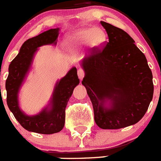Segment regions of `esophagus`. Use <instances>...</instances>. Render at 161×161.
Instances as JSON below:
<instances>
[{
    "instance_id": "obj_1",
    "label": "esophagus",
    "mask_w": 161,
    "mask_h": 161,
    "mask_svg": "<svg viewBox=\"0 0 161 161\" xmlns=\"http://www.w3.org/2000/svg\"><path fill=\"white\" fill-rule=\"evenodd\" d=\"M77 74H78V77H79L80 80H82L85 76V72H84L83 69L81 68H79L77 70Z\"/></svg>"
}]
</instances>
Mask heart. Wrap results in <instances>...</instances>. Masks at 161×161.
I'll list each match as a JSON object with an SVG mask.
<instances>
[{"label":"heart","instance_id":"b5f03b06","mask_svg":"<svg viewBox=\"0 0 161 161\" xmlns=\"http://www.w3.org/2000/svg\"><path fill=\"white\" fill-rule=\"evenodd\" d=\"M106 39V35L100 28L85 27L78 30L67 36V43L70 47H78L89 43L98 47Z\"/></svg>","mask_w":161,"mask_h":161}]
</instances>
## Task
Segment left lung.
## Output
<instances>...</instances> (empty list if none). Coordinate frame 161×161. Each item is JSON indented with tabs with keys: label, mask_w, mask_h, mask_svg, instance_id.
<instances>
[{
	"label": "left lung",
	"mask_w": 161,
	"mask_h": 161,
	"mask_svg": "<svg viewBox=\"0 0 161 161\" xmlns=\"http://www.w3.org/2000/svg\"><path fill=\"white\" fill-rule=\"evenodd\" d=\"M109 41L93 48L81 61L82 85L93 104L94 120L102 129H120L137 123L153 100V73L144 54L120 28L101 22Z\"/></svg>",
	"instance_id": "1"
}]
</instances>
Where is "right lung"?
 <instances>
[{
    "label": "right lung",
    "instance_id": "add662e5",
    "mask_svg": "<svg viewBox=\"0 0 161 161\" xmlns=\"http://www.w3.org/2000/svg\"><path fill=\"white\" fill-rule=\"evenodd\" d=\"M59 30V27L50 29L27 39L8 67V76L5 82L7 105L18 123L29 131L44 135L60 131L64 126L67 104L74 88L80 83L76 68L72 67L65 76L56 82L49 103L40 113L31 116L25 114L20 108L18 93L31 70L35 53L38 47L43 45L55 46Z\"/></svg>",
    "mask_w": 161,
    "mask_h": 161
}]
</instances>
